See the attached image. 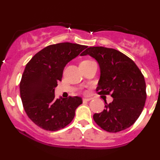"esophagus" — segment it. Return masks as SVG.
<instances>
[{
  "mask_svg": "<svg viewBox=\"0 0 160 160\" xmlns=\"http://www.w3.org/2000/svg\"><path fill=\"white\" fill-rule=\"evenodd\" d=\"M91 99L92 98H82V102H89V101H90Z\"/></svg>",
  "mask_w": 160,
  "mask_h": 160,
  "instance_id": "34e87169",
  "label": "esophagus"
}]
</instances>
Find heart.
I'll return each mask as SVG.
<instances>
[{
	"label": "heart",
	"instance_id": "1",
	"mask_svg": "<svg viewBox=\"0 0 160 160\" xmlns=\"http://www.w3.org/2000/svg\"><path fill=\"white\" fill-rule=\"evenodd\" d=\"M91 62V60H83V61L81 62V63H86V62Z\"/></svg>",
	"mask_w": 160,
	"mask_h": 160
}]
</instances>
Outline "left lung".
Wrapping results in <instances>:
<instances>
[{"label": "left lung", "instance_id": "8db88e82", "mask_svg": "<svg viewBox=\"0 0 160 160\" xmlns=\"http://www.w3.org/2000/svg\"><path fill=\"white\" fill-rule=\"evenodd\" d=\"M93 57L98 62L101 77L97 93L111 95L113 100L104 111L95 113L98 126L108 132L122 131L133 125L144 109L147 98L144 77L133 60L115 49L90 47L81 56Z\"/></svg>", "mask_w": 160, "mask_h": 160}]
</instances>
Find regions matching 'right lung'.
<instances>
[{
  "mask_svg": "<svg viewBox=\"0 0 160 160\" xmlns=\"http://www.w3.org/2000/svg\"><path fill=\"white\" fill-rule=\"evenodd\" d=\"M86 48L87 46L68 42L49 45L27 63L19 83L20 95L25 113L38 126L54 132L73 120L82 98H55L54 90L68 62Z\"/></svg>",
  "mask_w": 160,
  "mask_h": 160,
  "instance_id": "right-lung-1",
  "label": "right lung"
}]
</instances>
